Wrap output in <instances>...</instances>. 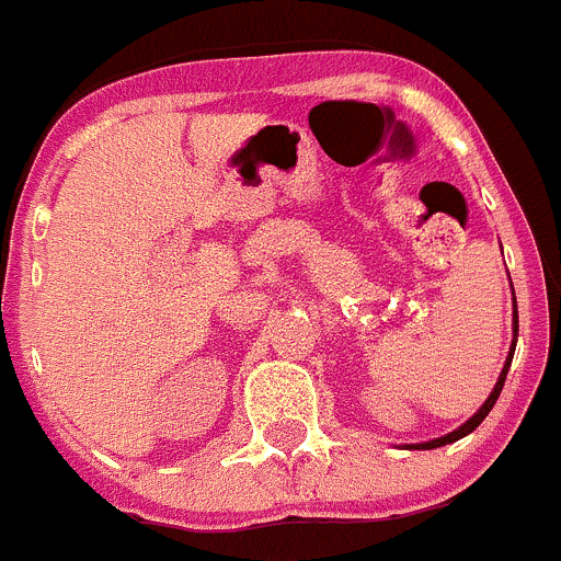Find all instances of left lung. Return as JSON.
<instances>
[{
  "instance_id": "obj_1",
  "label": "left lung",
  "mask_w": 561,
  "mask_h": 561,
  "mask_svg": "<svg viewBox=\"0 0 561 561\" xmlns=\"http://www.w3.org/2000/svg\"><path fill=\"white\" fill-rule=\"evenodd\" d=\"M513 299H515V294H513ZM513 332H515V337H518V308H515V313H513ZM513 352H515V341H513V348H510V357H507V363H504L502 374H499V381H496V387H493V392H491V396H488V401L482 403V407H480V412H477L474 417L469 420V423H463L461 428H458V431H453V434L442 436V439H434V442H425V445H417V450H434V447H442V445H450V442H458V439H461V436L471 434V431H474L477 425H480L482 420L488 417V412H491V409H493V403H496L499 392H502V387H504V379H507L510 363H513Z\"/></svg>"
}]
</instances>
